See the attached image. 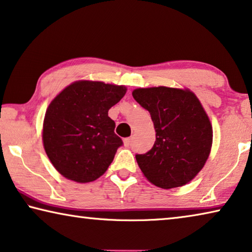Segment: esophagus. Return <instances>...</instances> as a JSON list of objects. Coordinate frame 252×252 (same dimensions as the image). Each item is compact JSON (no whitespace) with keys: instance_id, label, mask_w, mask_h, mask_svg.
I'll use <instances>...</instances> for the list:
<instances>
[{"instance_id":"obj_1","label":"esophagus","mask_w":252,"mask_h":252,"mask_svg":"<svg viewBox=\"0 0 252 252\" xmlns=\"http://www.w3.org/2000/svg\"><path fill=\"white\" fill-rule=\"evenodd\" d=\"M132 140H133L132 138H126L125 140H123V143H125L126 147H129L131 146V143H132Z\"/></svg>"}]
</instances>
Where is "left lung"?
Here are the masks:
<instances>
[{"instance_id": "obj_1", "label": "left lung", "mask_w": 252, "mask_h": 252, "mask_svg": "<svg viewBox=\"0 0 252 252\" xmlns=\"http://www.w3.org/2000/svg\"><path fill=\"white\" fill-rule=\"evenodd\" d=\"M132 96L149 111L156 131L154 147L135 155L142 174L160 189L186 185L204 167L213 141L199 99L189 90L166 86L137 89Z\"/></svg>"}]
</instances>
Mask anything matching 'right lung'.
I'll use <instances>...</instances> for the list:
<instances>
[{
    "instance_id": "obj_1",
    "label": "right lung",
    "mask_w": 252,
    "mask_h": 252,
    "mask_svg": "<svg viewBox=\"0 0 252 252\" xmlns=\"http://www.w3.org/2000/svg\"><path fill=\"white\" fill-rule=\"evenodd\" d=\"M126 93V86L78 81L51 101L43 120L42 141L59 174L90 183L105 173L123 145L114 133L109 110Z\"/></svg>"
}]
</instances>
